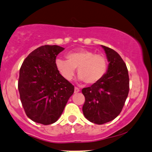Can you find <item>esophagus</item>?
<instances>
[{
	"label": "esophagus",
	"instance_id": "obj_1",
	"mask_svg": "<svg viewBox=\"0 0 152 152\" xmlns=\"http://www.w3.org/2000/svg\"><path fill=\"white\" fill-rule=\"evenodd\" d=\"M78 92H80L79 88H77V87H75V88H74V93H78Z\"/></svg>",
	"mask_w": 152,
	"mask_h": 152
}]
</instances>
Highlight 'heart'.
Returning a JSON list of instances; mask_svg holds the SVG:
<instances>
[{
  "label": "heart",
  "instance_id": "1",
  "mask_svg": "<svg viewBox=\"0 0 152 152\" xmlns=\"http://www.w3.org/2000/svg\"><path fill=\"white\" fill-rule=\"evenodd\" d=\"M66 59H57L55 66L64 79L71 80L77 69L79 79L87 84H95L106 74L108 62L103 54H96L87 49H80L66 55Z\"/></svg>",
  "mask_w": 152,
  "mask_h": 152
}]
</instances>
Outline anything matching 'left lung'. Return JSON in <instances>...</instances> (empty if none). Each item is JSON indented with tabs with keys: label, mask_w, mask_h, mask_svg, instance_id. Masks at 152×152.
<instances>
[{
	"label": "left lung",
	"mask_w": 152,
	"mask_h": 152,
	"mask_svg": "<svg viewBox=\"0 0 152 152\" xmlns=\"http://www.w3.org/2000/svg\"><path fill=\"white\" fill-rule=\"evenodd\" d=\"M109 66L97 83L82 89L85 97L83 112L88 121L102 125L120 114L129 93V76L124 61L116 51L104 45Z\"/></svg>",
	"instance_id": "1"
}]
</instances>
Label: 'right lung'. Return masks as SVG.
Listing matches in <instances>:
<instances>
[{"mask_svg": "<svg viewBox=\"0 0 152 152\" xmlns=\"http://www.w3.org/2000/svg\"><path fill=\"white\" fill-rule=\"evenodd\" d=\"M64 50L45 45L32 51L20 70L18 90L25 113L43 125L56 122L62 114L74 86L61 76L56 66L57 55Z\"/></svg>", "mask_w": 152, "mask_h": 152, "instance_id": "obj_1", "label": "right lung"}]
</instances>
